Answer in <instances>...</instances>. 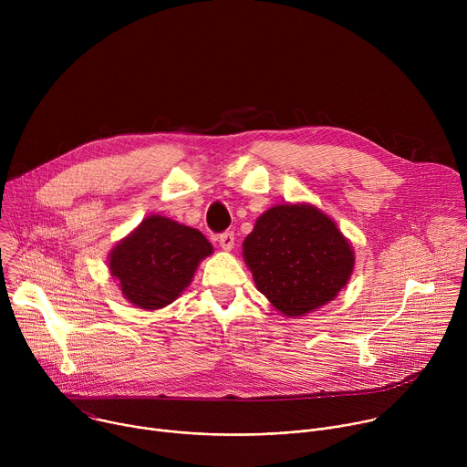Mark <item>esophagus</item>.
<instances>
[{
	"instance_id": "34e87169",
	"label": "esophagus",
	"mask_w": 467,
	"mask_h": 467,
	"mask_svg": "<svg viewBox=\"0 0 467 467\" xmlns=\"http://www.w3.org/2000/svg\"><path fill=\"white\" fill-rule=\"evenodd\" d=\"M218 242H220V247L223 251H233V247H234V233H222L218 236Z\"/></svg>"
}]
</instances>
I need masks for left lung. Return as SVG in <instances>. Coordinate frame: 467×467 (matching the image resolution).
Segmentation results:
<instances>
[{
  "label": "left lung",
  "instance_id": "left-lung-1",
  "mask_svg": "<svg viewBox=\"0 0 467 467\" xmlns=\"http://www.w3.org/2000/svg\"><path fill=\"white\" fill-rule=\"evenodd\" d=\"M242 256L256 290L288 317L335 301L355 270L351 242L312 203H283L260 214Z\"/></svg>",
  "mask_w": 467,
  "mask_h": 467
}]
</instances>
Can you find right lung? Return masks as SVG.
<instances>
[{"mask_svg": "<svg viewBox=\"0 0 467 467\" xmlns=\"http://www.w3.org/2000/svg\"><path fill=\"white\" fill-rule=\"evenodd\" d=\"M214 253L193 227L151 214L109 253V272L123 299L142 310H161L192 283L197 265Z\"/></svg>", "mask_w": 467, "mask_h": 467, "instance_id": "right-lung-1", "label": "right lung"}]
</instances>
